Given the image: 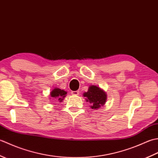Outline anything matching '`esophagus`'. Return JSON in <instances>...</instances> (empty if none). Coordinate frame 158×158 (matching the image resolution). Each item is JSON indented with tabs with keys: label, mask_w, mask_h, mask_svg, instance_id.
I'll return each instance as SVG.
<instances>
[{
	"label": "esophagus",
	"mask_w": 158,
	"mask_h": 158,
	"mask_svg": "<svg viewBox=\"0 0 158 158\" xmlns=\"http://www.w3.org/2000/svg\"><path fill=\"white\" fill-rule=\"evenodd\" d=\"M79 91H73V92H71V94L72 95L77 96V95H79Z\"/></svg>",
	"instance_id": "1"
}]
</instances>
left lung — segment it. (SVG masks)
I'll return each mask as SVG.
<instances>
[{"label":"left lung","instance_id":"8db88e82","mask_svg":"<svg viewBox=\"0 0 158 158\" xmlns=\"http://www.w3.org/2000/svg\"><path fill=\"white\" fill-rule=\"evenodd\" d=\"M83 96L85 97L87 102L90 104V108L97 110L105 105L107 100V94L99 87L92 85L89 86L88 92L83 94Z\"/></svg>","mask_w":158,"mask_h":158}]
</instances>
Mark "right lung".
<instances>
[{
  "label": "right lung",
  "instance_id": "obj_1",
  "mask_svg": "<svg viewBox=\"0 0 158 158\" xmlns=\"http://www.w3.org/2000/svg\"><path fill=\"white\" fill-rule=\"evenodd\" d=\"M66 94L67 92L58 88L53 89L52 92H50V96H51L52 98H53V99H54L56 101L59 102H62L66 96Z\"/></svg>",
  "mask_w": 158,
  "mask_h": 158
}]
</instances>
